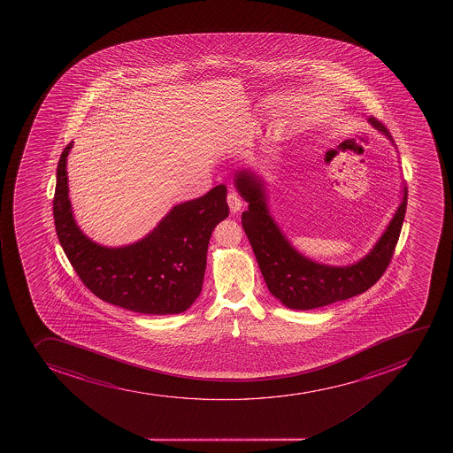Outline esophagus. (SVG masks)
<instances>
[{
  "instance_id": "esophagus-1",
  "label": "esophagus",
  "mask_w": 453,
  "mask_h": 453,
  "mask_svg": "<svg viewBox=\"0 0 453 453\" xmlns=\"http://www.w3.org/2000/svg\"><path fill=\"white\" fill-rule=\"evenodd\" d=\"M227 203H229L230 212H238L242 208L243 202L236 192H230L227 195Z\"/></svg>"
}]
</instances>
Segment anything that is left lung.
I'll return each instance as SVG.
<instances>
[{"label": "left lung", "mask_w": 453, "mask_h": 453, "mask_svg": "<svg viewBox=\"0 0 453 453\" xmlns=\"http://www.w3.org/2000/svg\"><path fill=\"white\" fill-rule=\"evenodd\" d=\"M369 122L391 140L375 118ZM234 184L250 203L242 212V227L256 254L269 291L288 309L311 310L349 300L373 287L390 265L408 205V188L386 232L365 258L344 267L319 265L301 256L274 223L265 203V188L251 171H239Z\"/></svg>", "instance_id": "left-lung-1"}]
</instances>
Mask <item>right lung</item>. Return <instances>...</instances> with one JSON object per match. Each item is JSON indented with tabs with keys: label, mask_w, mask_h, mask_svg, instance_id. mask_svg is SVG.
I'll use <instances>...</instances> for the list:
<instances>
[{
	"label": "right lung",
	"mask_w": 453,
	"mask_h": 453,
	"mask_svg": "<svg viewBox=\"0 0 453 453\" xmlns=\"http://www.w3.org/2000/svg\"><path fill=\"white\" fill-rule=\"evenodd\" d=\"M72 144L58 159L53 215L58 242L82 283L100 300L135 313L186 311L202 291L211 234L229 215L226 186L175 205L139 242L102 247L82 234L72 215L66 174Z\"/></svg>",
	"instance_id": "obj_1"
}]
</instances>
